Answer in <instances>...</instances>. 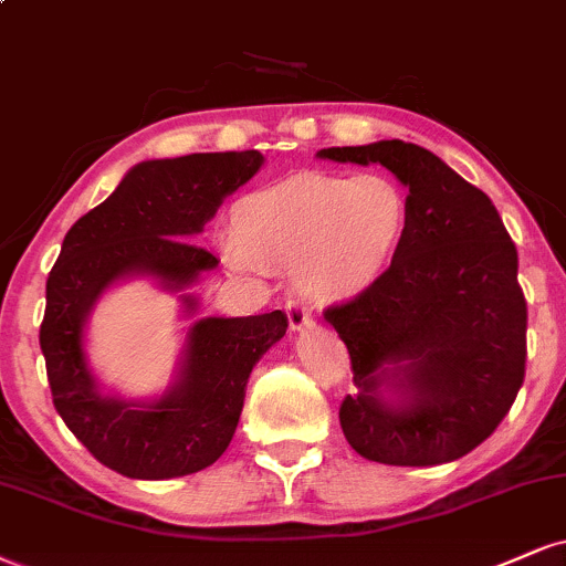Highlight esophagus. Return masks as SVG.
Returning a JSON list of instances; mask_svg holds the SVG:
<instances>
[{
    "instance_id": "esophagus-1",
    "label": "esophagus",
    "mask_w": 566,
    "mask_h": 566,
    "mask_svg": "<svg viewBox=\"0 0 566 566\" xmlns=\"http://www.w3.org/2000/svg\"><path fill=\"white\" fill-rule=\"evenodd\" d=\"M285 315H289V323L294 331H306L312 325V315L298 302L285 304Z\"/></svg>"
}]
</instances>
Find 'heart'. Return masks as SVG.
Masks as SVG:
<instances>
[{
	"label": "heart",
	"mask_w": 566,
	"mask_h": 566,
	"mask_svg": "<svg viewBox=\"0 0 566 566\" xmlns=\"http://www.w3.org/2000/svg\"><path fill=\"white\" fill-rule=\"evenodd\" d=\"M409 191L386 172H302L235 201L222 260L243 275L291 264L315 304H344L373 289L409 230Z\"/></svg>",
	"instance_id": "heart-1"
}]
</instances>
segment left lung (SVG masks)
Segmentation results:
<instances>
[{"label":"left lung","mask_w":566,"mask_h":566,"mask_svg":"<svg viewBox=\"0 0 566 566\" xmlns=\"http://www.w3.org/2000/svg\"><path fill=\"white\" fill-rule=\"evenodd\" d=\"M317 157L382 165L411 201L380 281L325 312L359 388L338 411L346 441L380 464L453 462L499 428L525 380L517 249L493 201L422 146L394 138Z\"/></svg>","instance_id":"obj_1"}]
</instances>
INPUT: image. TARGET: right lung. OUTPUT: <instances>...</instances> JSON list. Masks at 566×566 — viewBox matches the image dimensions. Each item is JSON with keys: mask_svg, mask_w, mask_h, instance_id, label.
Here are the masks:
<instances>
[{"mask_svg": "<svg viewBox=\"0 0 566 566\" xmlns=\"http://www.w3.org/2000/svg\"><path fill=\"white\" fill-rule=\"evenodd\" d=\"M262 165L254 149L146 159L62 241L39 333L52 401L70 432L125 478L170 480L218 462L239 424L251 369L285 336L281 310L197 319L199 298L188 294L220 262L191 241ZM134 276L178 293L181 314L195 319L174 382L155 400L107 395L85 352L93 306Z\"/></svg>", "mask_w": 566, "mask_h": 566, "instance_id": "obj_1", "label": "right lung"}]
</instances>
